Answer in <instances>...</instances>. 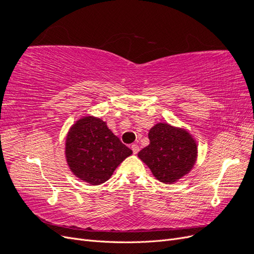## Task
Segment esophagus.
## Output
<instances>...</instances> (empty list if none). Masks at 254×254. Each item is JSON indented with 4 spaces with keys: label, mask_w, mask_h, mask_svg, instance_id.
Wrapping results in <instances>:
<instances>
[{
    "label": "esophagus",
    "mask_w": 254,
    "mask_h": 254,
    "mask_svg": "<svg viewBox=\"0 0 254 254\" xmlns=\"http://www.w3.org/2000/svg\"><path fill=\"white\" fill-rule=\"evenodd\" d=\"M131 149H132V151H133L134 155H136V153L139 152V150H140L139 146H137L136 144H132V145H131Z\"/></svg>",
    "instance_id": "34e87169"
}]
</instances>
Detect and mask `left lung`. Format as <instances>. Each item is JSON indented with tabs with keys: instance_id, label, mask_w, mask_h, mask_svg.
Here are the masks:
<instances>
[{
	"instance_id": "obj_1",
	"label": "left lung",
	"mask_w": 254,
	"mask_h": 254,
	"mask_svg": "<svg viewBox=\"0 0 254 254\" xmlns=\"http://www.w3.org/2000/svg\"><path fill=\"white\" fill-rule=\"evenodd\" d=\"M148 137L149 145L137 156L159 181L173 183L194 166L197 145L187 130L159 123L149 130Z\"/></svg>"
}]
</instances>
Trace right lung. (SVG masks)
<instances>
[{
	"mask_svg": "<svg viewBox=\"0 0 254 254\" xmlns=\"http://www.w3.org/2000/svg\"><path fill=\"white\" fill-rule=\"evenodd\" d=\"M132 150L114 135L101 119L86 117L72 126L66 136L65 157L73 174L92 186L108 180Z\"/></svg>",
	"mask_w": 254,
	"mask_h": 254,
	"instance_id": "right-lung-1",
	"label": "right lung"
}]
</instances>
